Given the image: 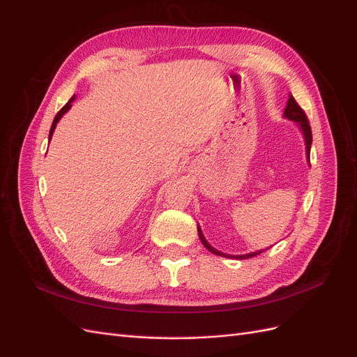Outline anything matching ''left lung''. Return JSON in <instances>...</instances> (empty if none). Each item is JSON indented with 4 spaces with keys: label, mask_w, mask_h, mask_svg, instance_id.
Listing matches in <instances>:
<instances>
[{
    "label": "left lung",
    "mask_w": 357,
    "mask_h": 357,
    "mask_svg": "<svg viewBox=\"0 0 357 357\" xmlns=\"http://www.w3.org/2000/svg\"><path fill=\"white\" fill-rule=\"evenodd\" d=\"M284 116L287 119H290V121H295L299 123L302 132H304V137H305V144H307V155H308V159H310V149H311V142H312V134H311V126H310V122H308V117L305 114V112L301 109V105L295 101L294 96L290 95V98L287 101V107L284 110ZM198 235H199V240L202 241V244L208 248V250L214 255H219V256H225L228 257L225 253H220L219 250H215V248H213L207 241H205L204 235L201 232V229L198 228ZM262 252L265 250H261V252H256V253H250V255H243V256H231V257H235V259H248V257H253L256 255H261Z\"/></svg>",
    "instance_id": "obj_1"
}]
</instances>
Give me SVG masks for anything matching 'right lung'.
<instances>
[{
  "instance_id": "obj_1",
  "label": "right lung",
  "mask_w": 357,
  "mask_h": 357,
  "mask_svg": "<svg viewBox=\"0 0 357 357\" xmlns=\"http://www.w3.org/2000/svg\"><path fill=\"white\" fill-rule=\"evenodd\" d=\"M73 100H74V96H73V98L66 104V105H63L62 107V109L58 112V114L55 116V119H53V123H52V126H50V132H49V142H50V138H52V134H53V131H55V128H56V123L59 122V119L62 117V114L63 113H67L70 109H71V102H73Z\"/></svg>"
}]
</instances>
